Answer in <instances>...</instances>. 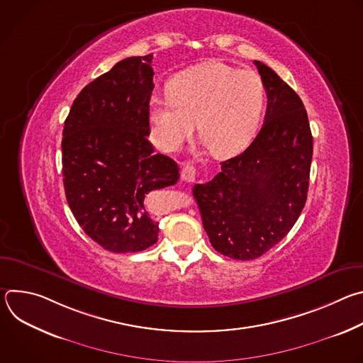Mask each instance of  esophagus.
Instances as JSON below:
<instances>
[{"label":"esophagus","mask_w":363,"mask_h":363,"mask_svg":"<svg viewBox=\"0 0 363 363\" xmlns=\"http://www.w3.org/2000/svg\"><path fill=\"white\" fill-rule=\"evenodd\" d=\"M181 178L186 182H194L195 181V168L192 165H185L181 169Z\"/></svg>","instance_id":"esophagus-1"}]
</instances>
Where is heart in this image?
Segmentation results:
<instances>
[{"label":"heart","instance_id":"b5f03b06","mask_svg":"<svg viewBox=\"0 0 363 363\" xmlns=\"http://www.w3.org/2000/svg\"><path fill=\"white\" fill-rule=\"evenodd\" d=\"M168 97L149 103V123L157 145L177 150L192 133L217 158L242 150L254 138L264 106V84L257 73L218 62L186 69L168 83Z\"/></svg>","mask_w":363,"mask_h":363}]
</instances>
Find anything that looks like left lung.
Returning <instances> with one entry per match:
<instances>
[{"mask_svg":"<svg viewBox=\"0 0 363 363\" xmlns=\"http://www.w3.org/2000/svg\"><path fill=\"white\" fill-rule=\"evenodd\" d=\"M267 93L263 128L221 172L192 189L213 247L252 260L281 241L307 199L313 138L298 94L276 72L254 62Z\"/></svg>","mask_w":363,"mask_h":363,"instance_id":"left-lung-1","label":"left lung"}]
</instances>
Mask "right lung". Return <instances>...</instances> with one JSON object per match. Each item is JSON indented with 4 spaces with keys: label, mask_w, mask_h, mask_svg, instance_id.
<instances>
[{
    "label": "right lung",
    "mask_w": 363,
    "mask_h": 363,
    "mask_svg": "<svg viewBox=\"0 0 363 363\" xmlns=\"http://www.w3.org/2000/svg\"><path fill=\"white\" fill-rule=\"evenodd\" d=\"M152 59L128 57L94 79L65 122L67 203L83 231L112 252H138L158 241L147 199L179 179L175 161L147 140Z\"/></svg>",
    "instance_id": "obj_1"
}]
</instances>
